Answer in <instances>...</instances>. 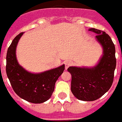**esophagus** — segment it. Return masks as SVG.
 <instances>
[{
    "label": "esophagus",
    "mask_w": 122,
    "mask_h": 122,
    "mask_svg": "<svg viewBox=\"0 0 122 122\" xmlns=\"http://www.w3.org/2000/svg\"><path fill=\"white\" fill-rule=\"evenodd\" d=\"M64 64H65V69L67 70L68 68V67L71 66V64H72V61H71V60H67V61H65Z\"/></svg>",
    "instance_id": "obj_1"
}]
</instances>
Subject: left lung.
Here are the masks:
<instances>
[{
    "label": "left lung",
    "mask_w": 122,
    "mask_h": 122,
    "mask_svg": "<svg viewBox=\"0 0 122 122\" xmlns=\"http://www.w3.org/2000/svg\"><path fill=\"white\" fill-rule=\"evenodd\" d=\"M89 31L97 34L95 39L103 49V54L93 67L70 66L71 90L78 100L95 101L109 90L113 81L116 68L115 47L112 39L105 32L90 28Z\"/></svg>",
    "instance_id": "1"
}]
</instances>
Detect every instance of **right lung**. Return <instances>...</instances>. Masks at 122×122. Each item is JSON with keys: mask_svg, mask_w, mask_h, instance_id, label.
<instances>
[{"mask_svg": "<svg viewBox=\"0 0 122 122\" xmlns=\"http://www.w3.org/2000/svg\"><path fill=\"white\" fill-rule=\"evenodd\" d=\"M24 32L13 39L6 56V73L15 93L21 98L32 103H42L48 100L54 92L58 78L64 70V64L41 73L27 71L19 64L16 48Z\"/></svg>", "mask_w": 122, "mask_h": 122, "instance_id": "right-lung-1", "label": "right lung"}]
</instances>
